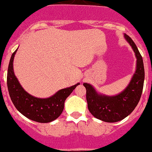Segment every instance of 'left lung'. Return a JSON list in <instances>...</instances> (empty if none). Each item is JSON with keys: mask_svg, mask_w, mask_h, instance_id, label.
Here are the masks:
<instances>
[{"mask_svg": "<svg viewBox=\"0 0 152 152\" xmlns=\"http://www.w3.org/2000/svg\"><path fill=\"white\" fill-rule=\"evenodd\" d=\"M125 37L137 57V69L126 89L115 96H106L97 93L89 83H83L89 112L95 118L106 122H118L131 114L140 102L143 89L145 71L142 56L131 37L126 34Z\"/></svg>", "mask_w": 152, "mask_h": 152, "instance_id": "left-lung-1", "label": "left lung"}]
</instances>
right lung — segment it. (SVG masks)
<instances>
[{"instance_id": "add662e5", "label": "right lung", "mask_w": 152, "mask_h": 152, "mask_svg": "<svg viewBox=\"0 0 152 152\" xmlns=\"http://www.w3.org/2000/svg\"><path fill=\"white\" fill-rule=\"evenodd\" d=\"M17 50L11 56L7 72V87L14 106L24 116L35 122L48 123L55 120L64 109L66 98L80 83L60 89L48 99H39L32 96L21 87L14 74L13 59Z\"/></svg>"}]
</instances>
